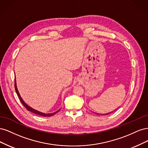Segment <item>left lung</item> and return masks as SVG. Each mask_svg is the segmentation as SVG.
Masks as SVG:
<instances>
[{"label":"left lung","mask_w":148,"mask_h":148,"mask_svg":"<svg viewBox=\"0 0 148 148\" xmlns=\"http://www.w3.org/2000/svg\"><path fill=\"white\" fill-rule=\"evenodd\" d=\"M116 110V109H115ZM115 110H114V111H115ZM113 112V111H112ZM111 112H109V113H107V114H104V115H107V114H110V113H111Z\"/></svg>","instance_id":"8db88e82"}]
</instances>
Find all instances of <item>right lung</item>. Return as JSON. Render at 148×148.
I'll return each mask as SVG.
<instances>
[{
	"label": "right lung",
	"instance_id": "right-lung-1",
	"mask_svg": "<svg viewBox=\"0 0 148 148\" xmlns=\"http://www.w3.org/2000/svg\"><path fill=\"white\" fill-rule=\"evenodd\" d=\"M15 91H16V92L18 95V96L19 99L21 102V104L23 105V106L25 107V108L27 109L28 111H30L31 112H33L35 114H37V115H39L40 116H42V117H50V116H52V115H55L56 113H57L58 112H59V110H57V112H55L53 113H51V114H44V113H42V112H39L38 110H36L34 109H33V108H31V107H30L29 106H28L27 104H26V103L23 101V99H22V98L21 97L20 94L18 92V91L17 89V88H16V79L15 78Z\"/></svg>",
	"mask_w": 148,
	"mask_h": 148
}]
</instances>
